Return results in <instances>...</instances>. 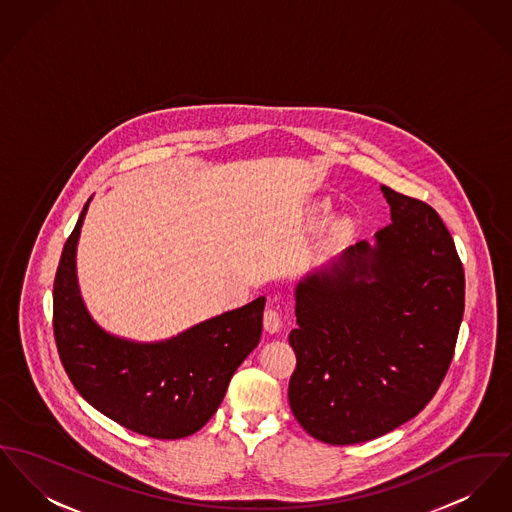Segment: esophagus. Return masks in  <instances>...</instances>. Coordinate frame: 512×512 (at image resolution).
<instances>
[{"label":"esophagus","mask_w":512,"mask_h":512,"mask_svg":"<svg viewBox=\"0 0 512 512\" xmlns=\"http://www.w3.org/2000/svg\"><path fill=\"white\" fill-rule=\"evenodd\" d=\"M263 325H265V331L267 332H278L282 327V321H280V313L276 309H265L263 313Z\"/></svg>","instance_id":"esophagus-1"}]
</instances>
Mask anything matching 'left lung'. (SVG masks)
<instances>
[{
    "instance_id": "left-lung-1",
    "label": "left lung",
    "mask_w": 512,
    "mask_h": 512,
    "mask_svg": "<svg viewBox=\"0 0 512 512\" xmlns=\"http://www.w3.org/2000/svg\"><path fill=\"white\" fill-rule=\"evenodd\" d=\"M392 222L296 288L288 400L329 445L377 439L441 387L464 315V269L435 209L381 187Z\"/></svg>"
}]
</instances>
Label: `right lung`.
I'll list each match as a JSON object with an SVG mask.
<instances>
[{
	"mask_svg": "<svg viewBox=\"0 0 512 512\" xmlns=\"http://www.w3.org/2000/svg\"><path fill=\"white\" fill-rule=\"evenodd\" d=\"M89 203L54 278V336L73 387L98 412L152 439H181L218 410L234 371L259 344L265 298L176 338L137 344L94 325L77 288L75 249Z\"/></svg>",
	"mask_w": 512,
	"mask_h": 512,
	"instance_id": "obj_1",
	"label": "right lung"
}]
</instances>
